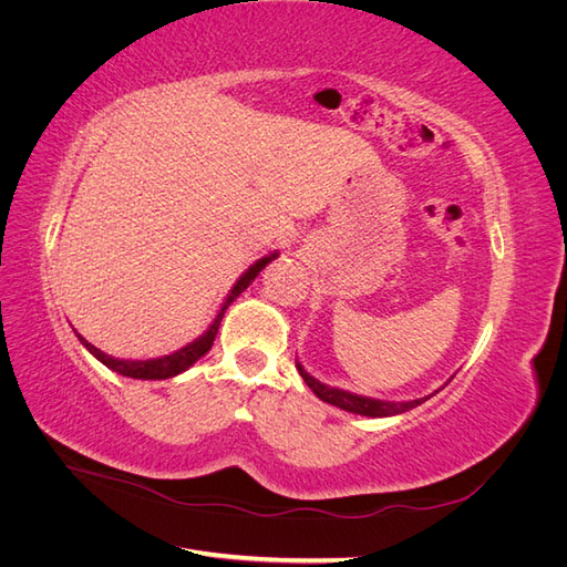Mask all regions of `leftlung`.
Instances as JSON below:
<instances>
[{"label":"left lung","instance_id":"left-lung-1","mask_svg":"<svg viewBox=\"0 0 567 567\" xmlns=\"http://www.w3.org/2000/svg\"><path fill=\"white\" fill-rule=\"evenodd\" d=\"M298 371L302 375V381L310 385V390L317 394L319 400L329 402L338 409H346L352 411V414H362V416H373V419H381V416H394V414H404V411L414 409L419 404H423L425 400L431 398H421V400H411V402H383V400H371V398H362V394H352L346 390H338V388H329L319 383L317 379H312L310 373H307L300 364Z\"/></svg>","mask_w":567,"mask_h":567}]
</instances>
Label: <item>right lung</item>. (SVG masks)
Returning a JSON list of instances; mask_svg holds the SVG:
<instances>
[{"label": "right lung", "instance_id": "right-lung-1", "mask_svg": "<svg viewBox=\"0 0 567 567\" xmlns=\"http://www.w3.org/2000/svg\"><path fill=\"white\" fill-rule=\"evenodd\" d=\"M274 257H277V252H271L269 257H262V260H257V262L244 274V277L236 281V286L231 288V293H229V298L225 300V305H221V310H219L217 319L213 321L210 329L205 331L200 338H196L194 342H188L186 348H182V350H177V352H173V354L161 357V359H144V362H130V359H115V357H111V354H106V352H101L99 348H94L92 342H87L82 336H78V338H80L82 346L87 348V350L99 359L101 364H106L111 371L130 375V379H142V381L173 379V375L186 371L188 367H192V364L196 362V359H200L205 352H208V350L213 348L217 329H219V321H221V317H225L227 307H229L238 296L244 293V290L250 286V281H255L257 274H260V271L274 260Z\"/></svg>", "mask_w": 567, "mask_h": 567}]
</instances>
